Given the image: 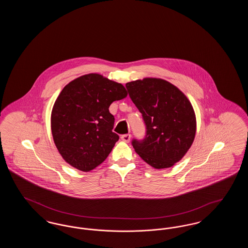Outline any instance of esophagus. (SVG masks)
I'll list each match as a JSON object with an SVG mask.
<instances>
[{
  "instance_id": "1",
  "label": "esophagus",
  "mask_w": 248,
  "mask_h": 248,
  "mask_svg": "<svg viewBox=\"0 0 248 248\" xmlns=\"http://www.w3.org/2000/svg\"><path fill=\"white\" fill-rule=\"evenodd\" d=\"M121 139H122V140H124V142H129L130 140H131V135H130V134L122 135V136H121Z\"/></svg>"
}]
</instances>
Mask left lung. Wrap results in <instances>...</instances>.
I'll return each mask as SVG.
<instances>
[{
    "label": "left lung",
    "mask_w": 248,
    "mask_h": 248,
    "mask_svg": "<svg viewBox=\"0 0 248 248\" xmlns=\"http://www.w3.org/2000/svg\"><path fill=\"white\" fill-rule=\"evenodd\" d=\"M146 127L143 140L132 146L154 168L171 167L188 152L196 132L194 110L186 95L172 83L146 78L125 84Z\"/></svg>",
    "instance_id": "1"
}]
</instances>
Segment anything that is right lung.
I'll return each instance as SVG.
<instances>
[{
    "instance_id": "obj_1",
    "label": "right lung",
    "mask_w": 248,
    "mask_h": 248,
    "mask_svg": "<svg viewBox=\"0 0 248 248\" xmlns=\"http://www.w3.org/2000/svg\"><path fill=\"white\" fill-rule=\"evenodd\" d=\"M127 95L123 84L91 73L67 84L51 115L55 144L63 159L84 172L106 160L119 136L108 108Z\"/></svg>"
}]
</instances>
